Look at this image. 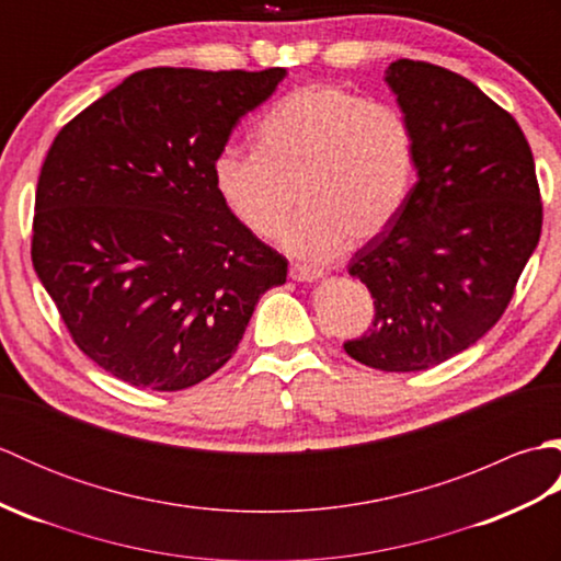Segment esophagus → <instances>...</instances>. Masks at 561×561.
Returning <instances> with one entry per match:
<instances>
[{
  "instance_id": "1",
  "label": "esophagus",
  "mask_w": 561,
  "mask_h": 561,
  "mask_svg": "<svg viewBox=\"0 0 561 561\" xmlns=\"http://www.w3.org/2000/svg\"><path fill=\"white\" fill-rule=\"evenodd\" d=\"M289 274H291V279H296V282H316V279L323 277V270L311 267V265H299V262H296V265H291Z\"/></svg>"
}]
</instances>
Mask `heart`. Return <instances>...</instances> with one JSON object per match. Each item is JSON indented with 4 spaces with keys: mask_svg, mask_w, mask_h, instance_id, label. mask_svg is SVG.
Listing matches in <instances>:
<instances>
[{
    "mask_svg": "<svg viewBox=\"0 0 561 561\" xmlns=\"http://www.w3.org/2000/svg\"><path fill=\"white\" fill-rule=\"evenodd\" d=\"M255 149L224 147L214 185L250 233H282L294 255L330 260L347 241H374L408 205L416 137L408 117L332 83L294 89L255 129ZM297 195L294 196L293 193Z\"/></svg>",
    "mask_w": 561,
    "mask_h": 561,
    "instance_id": "obj_1",
    "label": "heart"
}]
</instances>
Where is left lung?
I'll return each mask as SVG.
<instances>
[{"instance_id":"obj_1","label":"left lung","mask_w":561,"mask_h":561,"mask_svg":"<svg viewBox=\"0 0 561 561\" xmlns=\"http://www.w3.org/2000/svg\"><path fill=\"white\" fill-rule=\"evenodd\" d=\"M416 137V183L398 219L356 250L374 328L344 342L380 371H424L502 318L542 229L535 161L518 123L472 81L398 59L386 69Z\"/></svg>"}]
</instances>
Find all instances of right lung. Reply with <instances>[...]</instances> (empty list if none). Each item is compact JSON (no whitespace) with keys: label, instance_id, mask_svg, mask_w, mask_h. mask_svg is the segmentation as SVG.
Returning <instances> with one entry per match:
<instances>
[{"label":"right lung","instance_id":"right-lung-1","mask_svg":"<svg viewBox=\"0 0 561 561\" xmlns=\"http://www.w3.org/2000/svg\"><path fill=\"white\" fill-rule=\"evenodd\" d=\"M287 69L153 67L55 137L31 257L77 347L129 386L173 392L231 359L287 257L224 205L214 159Z\"/></svg>","mask_w":561,"mask_h":561}]
</instances>
